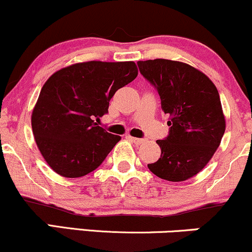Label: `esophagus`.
<instances>
[{
    "mask_svg": "<svg viewBox=\"0 0 252 252\" xmlns=\"http://www.w3.org/2000/svg\"><path fill=\"white\" fill-rule=\"evenodd\" d=\"M127 138H128L129 140L133 141L134 144H137V145H139V144H143L145 139H141V138H134V137H131V135H127Z\"/></svg>",
    "mask_w": 252,
    "mask_h": 252,
    "instance_id": "esophagus-1",
    "label": "esophagus"
}]
</instances>
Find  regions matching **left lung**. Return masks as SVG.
Segmentation results:
<instances>
[{
	"mask_svg": "<svg viewBox=\"0 0 252 252\" xmlns=\"http://www.w3.org/2000/svg\"><path fill=\"white\" fill-rule=\"evenodd\" d=\"M140 73L156 87L169 135L157 140L160 158L148 164L159 179L182 182L199 174L219 148L226 121L217 87L205 73L183 62H138Z\"/></svg>",
	"mask_w": 252,
	"mask_h": 252,
	"instance_id": "obj_1",
	"label": "left lung"
}]
</instances>
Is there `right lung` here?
<instances>
[{
  "label": "right lung",
  "mask_w": 252,
  "mask_h": 252,
  "mask_svg": "<svg viewBox=\"0 0 252 252\" xmlns=\"http://www.w3.org/2000/svg\"><path fill=\"white\" fill-rule=\"evenodd\" d=\"M138 76L134 62L90 61L65 66L45 82L32 112L41 156L67 179L94 171L121 139L93 120L108 113L115 92Z\"/></svg>",
  "instance_id": "1"
}]
</instances>
